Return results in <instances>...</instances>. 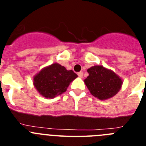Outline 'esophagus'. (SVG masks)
Segmentation results:
<instances>
[{"label": "esophagus", "mask_w": 146, "mask_h": 146, "mask_svg": "<svg viewBox=\"0 0 146 146\" xmlns=\"http://www.w3.org/2000/svg\"><path fill=\"white\" fill-rule=\"evenodd\" d=\"M77 75H78V77H82V76H83V73H82V72H80L77 73Z\"/></svg>", "instance_id": "1"}]
</instances>
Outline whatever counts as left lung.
Here are the masks:
<instances>
[{"instance_id": "1", "label": "left lung", "mask_w": 146, "mask_h": 146, "mask_svg": "<svg viewBox=\"0 0 146 146\" xmlns=\"http://www.w3.org/2000/svg\"><path fill=\"white\" fill-rule=\"evenodd\" d=\"M89 75L84 80L91 94L100 100L114 96L121 89L122 80L114 72L102 66H94L87 70Z\"/></svg>"}]
</instances>
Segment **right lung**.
<instances>
[{"label": "right lung", "instance_id": "obj_1", "mask_svg": "<svg viewBox=\"0 0 146 146\" xmlns=\"http://www.w3.org/2000/svg\"><path fill=\"white\" fill-rule=\"evenodd\" d=\"M77 77L72 70H67L58 64H52L34 76L33 85L42 96L52 99L65 92L70 82Z\"/></svg>", "mask_w": 146, "mask_h": 146}]
</instances>
